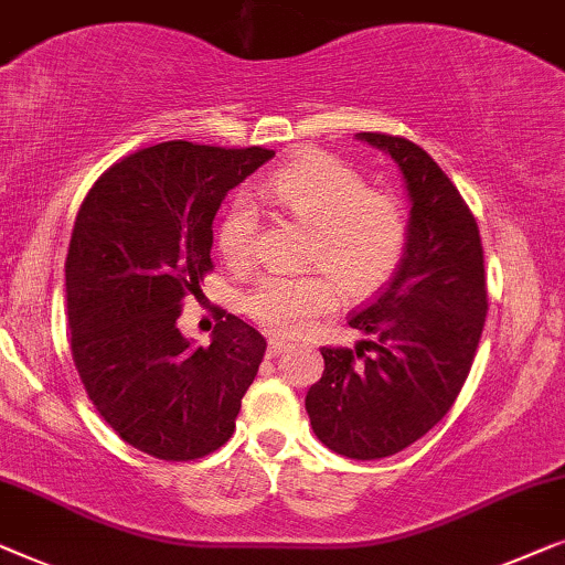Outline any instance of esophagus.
Segmentation results:
<instances>
[{
  "label": "esophagus",
  "mask_w": 565,
  "mask_h": 565,
  "mask_svg": "<svg viewBox=\"0 0 565 565\" xmlns=\"http://www.w3.org/2000/svg\"><path fill=\"white\" fill-rule=\"evenodd\" d=\"M286 351V343L284 340H268V355L276 359V355H281Z\"/></svg>",
  "instance_id": "1"
}]
</instances>
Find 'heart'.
<instances>
[{"label":"heart","mask_w":565,"mask_h":565,"mask_svg":"<svg viewBox=\"0 0 565 565\" xmlns=\"http://www.w3.org/2000/svg\"><path fill=\"white\" fill-rule=\"evenodd\" d=\"M266 194L289 217L312 225L307 260L324 268L268 274L245 291V315L271 335H301L312 317L335 307L338 286L345 297L361 299L399 268L409 241L404 204L392 192L365 186L363 173L343 158L324 150H301L268 177ZM256 235V212L245 202H235L217 233L222 258L235 268L250 266Z\"/></svg>","instance_id":"heart-1"}]
</instances>
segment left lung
<instances>
[{
    "label": "left lung",
    "mask_w": 565,
    "mask_h": 565,
    "mask_svg": "<svg viewBox=\"0 0 565 565\" xmlns=\"http://www.w3.org/2000/svg\"><path fill=\"white\" fill-rule=\"evenodd\" d=\"M355 138L399 166L409 241L392 281L348 320L369 338L355 351L322 348L324 373L305 407L330 450L373 460L404 450L448 415L487 322V284L479 225L440 166L399 135Z\"/></svg>",
    "instance_id": "8db88e82"
}]
</instances>
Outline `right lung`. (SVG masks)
<instances>
[{
	"mask_svg": "<svg viewBox=\"0 0 565 565\" xmlns=\"http://www.w3.org/2000/svg\"><path fill=\"white\" fill-rule=\"evenodd\" d=\"M266 148L169 140L107 169L76 214L66 256L71 355L105 423L161 460L222 448L266 340L225 315L210 348L177 320L212 271V220L230 189L271 161Z\"/></svg>",
	"mask_w": 565,
	"mask_h": 565,
	"instance_id": "right-lung-1",
	"label": "right lung"
}]
</instances>
